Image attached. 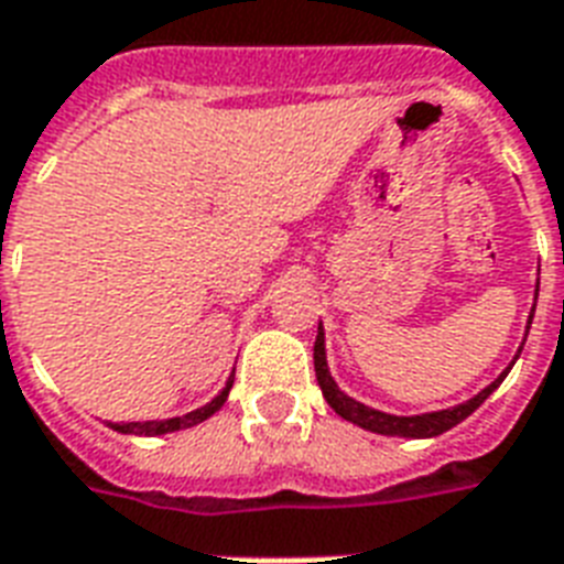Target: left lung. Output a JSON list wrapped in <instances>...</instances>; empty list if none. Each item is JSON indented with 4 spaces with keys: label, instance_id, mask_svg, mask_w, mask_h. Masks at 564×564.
<instances>
[{
    "label": "left lung",
    "instance_id": "left-lung-1",
    "mask_svg": "<svg viewBox=\"0 0 564 564\" xmlns=\"http://www.w3.org/2000/svg\"><path fill=\"white\" fill-rule=\"evenodd\" d=\"M535 299H539V286H535ZM532 311H535V307H532ZM530 325H532V313H530ZM521 349H518L514 360L521 358ZM514 360H511L509 367H506V372H502L497 381H491V384L485 387L482 393H476V397L462 402V405L446 408V411H432V414L397 416V414H384V411H376V408L364 405V402L346 397V393L339 390L337 381H334L328 372V360H325V330H322V325H319V334H316V346H313L316 381H319L322 397L328 399V405L334 408L343 420H349V423L360 425V429H367V432H376V435H387V437H437V435H444V432H449L453 425L467 420V416H470L473 411L482 405L485 399L491 397L494 390L502 384V378L509 376V369L514 367Z\"/></svg>",
    "mask_w": 564,
    "mask_h": 564
}]
</instances>
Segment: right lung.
<instances>
[{"instance_id": "add662e5", "label": "right lung", "mask_w": 564, "mask_h": 564, "mask_svg": "<svg viewBox=\"0 0 564 564\" xmlns=\"http://www.w3.org/2000/svg\"><path fill=\"white\" fill-rule=\"evenodd\" d=\"M230 387H234V378L227 381V387L213 399V402H206L204 408H197L192 414L183 416H171V420H148V423H109L115 432L120 435H141V437H156V435H167V432H180V429H192V425L204 423L206 416H213L218 408L227 402V393H230Z\"/></svg>"}]
</instances>
